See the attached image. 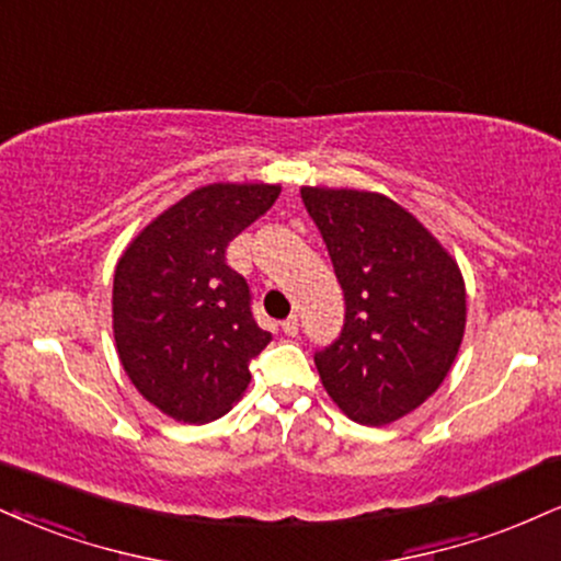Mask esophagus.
I'll list each match as a JSON object with an SVG mask.
<instances>
[{"mask_svg": "<svg viewBox=\"0 0 561 561\" xmlns=\"http://www.w3.org/2000/svg\"><path fill=\"white\" fill-rule=\"evenodd\" d=\"M282 332H285L287 336H295L300 332V321H298V316H289V319H285L282 321Z\"/></svg>", "mask_w": 561, "mask_h": 561, "instance_id": "obj_1", "label": "esophagus"}]
</instances>
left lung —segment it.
Listing matches in <instances>:
<instances>
[{
    "label": "left lung",
    "mask_w": 561,
    "mask_h": 561,
    "mask_svg": "<svg viewBox=\"0 0 561 561\" xmlns=\"http://www.w3.org/2000/svg\"><path fill=\"white\" fill-rule=\"evenodd\" d=\"M345 293V323L316 350L323 389L353 421L383 426L438 389L465 332V282L413 214L379 193L302 187Z\"/></svg>",
    "instance_id": "obj_1"
}]
</instances>
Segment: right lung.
<instances>
[{"mask_svg": "<svg viewBox=\"0 0 561 561\" xmlns=\"http://www.w3.org/2000/svg\"><path fill=\"white\" fill-rule=\"evenodd\" d=\"M279 198V185L198 187L130 242L114 272V340L125 374L161 413L216 421L272 342L253 319L227 245Z\"/></svg>", "mask_w": 561, "mask_h": 561, "instance_id": "1", "label": "right lung"}]
</instances>
